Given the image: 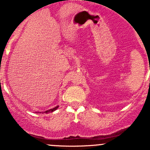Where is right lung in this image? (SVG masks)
I'll list each match as a JSON object with an SVG mask.
<instances>
[{"instance_id": "1", "label": "right lung", "mask_w": 150, "mask_h": 150, "mask_svg": "<svg viewBox=\"0 0 150 150\" xmlns=\"http://www.w3.org/2000/svg\"><path fill=\"white\" fill-rule=\"evenodd\" d=\"M58 107H59V106H56L55 107H54V108H52V109H50V110H46V111H43V112H36L37 113H48V112H53V111L56 110L57 109H58Z\"/></svg>"}]
</instances>
